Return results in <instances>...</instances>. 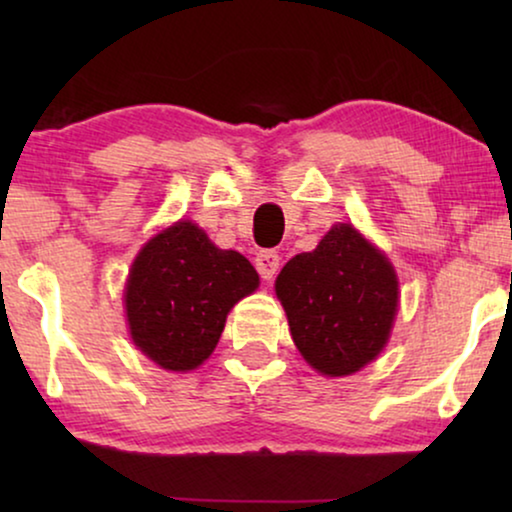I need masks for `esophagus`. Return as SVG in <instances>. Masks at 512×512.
I'll use <instances>...</instances> for the list:
<instances>
[{
  "label": "esophagus",
  "mask_w": 512,
  "mask_h": 512,
  "mask_svg": "<svg viewBox=\"0 0 512 512\" xmlns=\"http://www.w3.org/2000/svg\"><path fill=\"white\" fill-rule=\"evenodd\" d=\"M254 263H256L258 275H261L263 279H272L279 270V254H277V251H272V249H263V251H258V254H256Z\"/></svg>",
  "instance_id": "esophagus-1"
}]
</instances>
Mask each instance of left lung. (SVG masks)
<instances>
[{"mask_svg": "<svg viewBox=\"0 0 512 512\" xmlns=\"http://www.w3.org/2000/svg\"><path fill=\"white\" fill-rule=\"evenodd\" d=\"M275 289L298 352L319 373L352 375L387 345L398 307L396 272L349 223L333 226L314 251L293 256Z\"/></svg>", "mask_w": 512, "mask_h": 512, "instance_id": "obj_1", "label": "left lung"}]
</instances>
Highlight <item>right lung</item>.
<instances>
[{"label": "right lung", "mask_w": 512, "mask_h": 512, "mask_svg": "<svg viewBox=\"0 0 512 512\" xmlns=\"http://www.w3.org/2000/svg\"><path fill=\"white\" fill-rule=\"evenodd\" d=\"M256 286L242 254L214 247L191 221L174 223L132 263L125 286L132 340L165 370L198 368L214 352L230 307Z\"/></svg>", "instance_id": "1"}]
</instances>
